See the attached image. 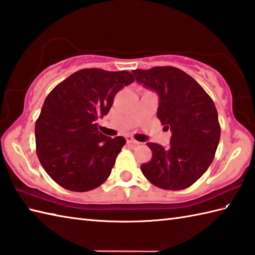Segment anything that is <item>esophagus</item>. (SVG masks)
Wrapping results in <instances>:
<instances>
[{"mask_svg": "<svg viewBox=\"0 0 255 255\" xmlns=\"http://www.w3.org/2000/svg\"><path fill=\"white\" fill-rule=\"evenodd\" d=\"M126 141H127V143H131V144H138L139 143L137 140H134L131 136H127L126 137Z\"/></svg>", "mask_w": 255, "mask_h": 255, "instance_id": "34e87169", "label": "esophagus"}]
</instances>
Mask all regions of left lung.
I'll return each mask as SVG.
<instances>
[{"mask_svg": "<svg viewBox=\"0 0 255 255\" xmlns=\"http://www.w3.org/2000/svg\"><path fill=\"white\" fill-rule=\"evenodd\" d=\"M139 83L160 96L158 118L172 131L170 145L148 142L152 158L142 174L156 187L180 191L196 182L215 158L220 139L218 113L205 90L175 67L133 70Z\"/></svg>", "mask_w": 255, "mask_h": 255, "instance_id": "obj_1", "label": "left lung"}]
</instances>
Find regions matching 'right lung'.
Wrapping results in <instances>:
<instances>
[{"label":"right lung","instance_id":"add662e5","mask_svg":"<svg viewBox=\"0 0 255 255\" xmlns=\"http://www.w3.org/2000/svg\"><path fill=\"white\" fill-rule=\"evenodd\" d=\"M133 81L128 71L82 69L48 94L35 125L36 153L61 187L88 192L111 175L126 139L103 134L96 121L107 115L116 94Z\"/></svg>","mask_w":255,"mask_h":255}]
</instances>
